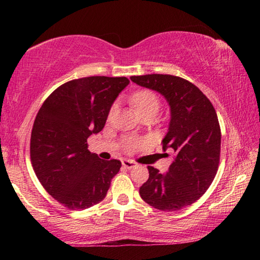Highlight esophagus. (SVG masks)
I'll list each match as a JSON object with an SVG mask.
<instances>
[{
  "instance_id": "34e87169",
  "label": "esophagus",
  "mask_w": 260,
  "mask_h": 260,
  "mask_svg": "<svg viewBox=\"0 0 260 260\" xmlns=\"http://www.w3.org/2000/svg\"><path fill=\"white\" fill-rule=\"evenodd\" d=\"M122 165H123V167H125V168L131 169V168H135V167L137 166V163L134 162V161H131V159H123Z\"/></svg>"
}]
</instances>
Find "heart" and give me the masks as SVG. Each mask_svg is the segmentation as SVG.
<instances>
[{"label": "heart", "mask_w": 260, "mask_h": 260, "mask_svg": "<svg viewBox=\"0 0 260 260\" xmlns=\"http://www.w3.org/2000/svg\"><path fill=\"white\" fill-rule=\"evenodd\" d=\"M130 102L133 104L135 111L137 112L138 116L147 115V113H151V115H156L159 110V99L152 91L149 90H141L135 92V93L130 97ZM116 106H112L110 115H112L115 111ZM137 143L135 141L127 142V147L134 148Z\"/></svg>", "instance_id": "obj_1"}]
</instances>
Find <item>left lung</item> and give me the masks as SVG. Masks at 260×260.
I'll return each mask as SVG.
<instances>
[{"label": "left lung", "instance_id": "left-lung-1", "mask_svg": "<svg viewBox=\"0 0 260 260\" xmlns=\"http://www.w3.org/2000/svg\"><path fill=\"white\" fill-rule=\"evenodd\" d=\"M130 79L158 92L169 104L170 122L162 144L165 151H175L167 173L148 167L149 179L140 195L159 211H180L201 198L214 180L221 145L218 116L209 99L182 78L145 74Z\"/></svg>", "mask_w": 260, "mask_h": 260}]
</instances>
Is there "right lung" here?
I'll use <instances>...</instances> for the list:
<instances>
[{
    "label": "right lung",
    "instance_id": "obj_1",
    "mask_svg": "<svg viewBox=\"0 0 260 260\" xmlns=\"http://www.w3.org/2000/svg\"><path fill=\"white\" fill-rule=\"evenodd\" d=\"M125 77H86L59 86L34 120L30 159L49 195L70 209H86L106 197L119 172L118 159L104 161L87 149L103 130L110 109L129 85Z\"/></svg>",
    "mask_w": 260,
    "mask_h": 260
}]
</instances>
